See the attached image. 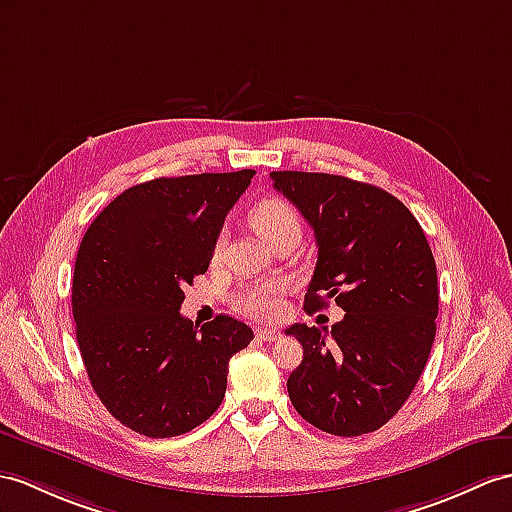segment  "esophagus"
<instances>
[{
  "mask_svg": "<svg viewBox=\"0 0 512 512\" xmlns=\"http://www.w3.org/2000/svg\"><path fill=\"white\" fill-rule=\"evenodd\" d=\"M256 336H258L260 341H269V343L280 341V332H278L276 328H260V330L256 332Z\"/></svg>",
  "mask_w": 512,
  "mask_h": 512,
  "instance_id": "34e87169",
  "label": "esophagus"
}]
</instances>
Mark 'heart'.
Wrapping results in <instances>:
<instances>
[{
    "mask_svg": "<svg viewBox=\"0 0 512 512\" xmlns=\"http://www.w3.org/2000/svg\"><path fill=\"white\" fill-rule=\"evenodd\" d=\"M249 226H252L267 243L273 241V236L289 228H299V215L297 210L284 202L280 197H267L249 210ZM223 239L215 241V254L221 252ZM284 293L286 284L282 280H271L265 284H252L245 286L234 295V306L241 313L258 319H273L284 310Z\"/></svg>",
    "mask_w": 512,
    "mask_h": 512,
    "instance_id": "heart-1",
    "label": "heart"
}]
</instances>
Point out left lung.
<instances>
[{
  "instance_id": "1",
  "label": "left lung",
  "mask_w": 512,
  "mask_h": 512,
  "mask_svg": "<svg viewBox=\"0 0 512 512\" xmlns=\"http://www.w3.org/2000/svg\"><path fill=\"white\" fill-rule=\"evenodd\" d=\"M280 191L310 223L319 247L306 310L334 299L345 317L330 336L306 323L286 334L304 360L286 389L315 428L360 436L382 428L413 393L436 334L439 284L419 221L378 186L330 173L271 171Z\"/></svg>"
}]
</instances>
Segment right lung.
Here are the masks:
<instances>
[{
    "label": "right lung",
    "mask_w": 512,
    "mask_h": 512,
    "mask_svg": "<svg viewBox=\"0 0 512 512\" xmlns=\"http://www.w3.org/2000/svg\"><path fill=\"white\" fill-rule=\"evenodd\" d=\"M254 169L130 186L86 230L71 308L86 373L108 413L152 439L191 432L219 408L230 358L254 339L219 315H180L184 284L206 273Z\"/></svg>",
    "instance_id": "add662e5"
}]
</instances>
